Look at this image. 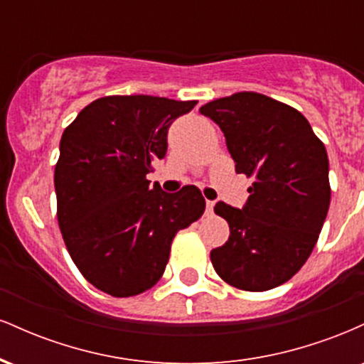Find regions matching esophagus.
<instances>
[{
    "label": "esophagus",
    "mask_w": 364,
    "mask_h": 364,
    "mask_svg": "<svg viewBox=\"0 0 364 364\" xmlns=\"http://www.w3.org/2000/svg\"><path fill=\"white\" fill-rule=\"evenodd\" d=\"M214 205L215 203L212 202V200H207V214H212V212H214Z\"/></svg>",
    "instance_id": "esophagus-1"
}]
</instances>
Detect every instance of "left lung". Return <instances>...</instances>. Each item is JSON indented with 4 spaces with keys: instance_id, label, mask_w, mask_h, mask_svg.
I'll return each mask as SVG.
<instances>
[{
    "instance_id": "left-lung-1",
    "label": "left lung",
    "mask_w": 364,
    "mask_h": 364,
    "mask_svg": "<svg viewBox=\"0 0 364 364\" xmlns=\"http://www.w3.org/2000/svg\"><path fill=\"white\" fill-rule=\"evenodd\" d=\"M219 124L236 173L253 178L243 208L215 203L229 240L212 250L229 286L262 292L287 282L308 260L330 205L323 141L294 107L257 92H237L200 107Z\"/></svg>"
}]
</instances>
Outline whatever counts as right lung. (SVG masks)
<instances>
[{"instance_id":"right-lung-1","label":"right lung","mask_w":364,"mask_h":364,"mask_svg":"<svg viewBox=\"0 0 364 364\" xmlns=\"http://www.w3.org/2000/svg\"><path fill=\"white\" fill-rule=\"evenodd\" d=\"M196 101L107 95L63 132L54 168L58 224L70 257L99 291L129 298L156 286L178 231L202 217L193 185L176 193L150 186L168 152V128Z\"/></svg>"}]
</instances>
